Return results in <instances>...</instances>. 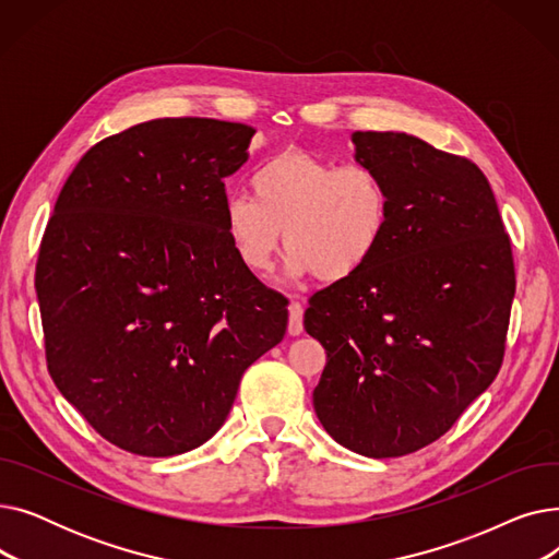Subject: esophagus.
I'll list each match as a JSON object with an SVG mask.
<instances>
[{
	"mask_svg": "<svg viewBox=\"0 0 559 559\" xmlns=\"http://www.w3.org/2000/svg\"><path fill=\"white\" fill-rule=\"evenodd\" d=\"M289 335H301L304 333V306L299 301L289 304V324H287Z\"/></svg>",
	"mask_w": 559,
	"mask_h": 559,
	"instance_id": "obj_1",
	"label": "esophagus"
}]
</instances>
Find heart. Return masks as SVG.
<instances>
[{
  "label": "heart",
  "mask_w": 559,
  "mask_h": 559,
  "mask_svg": "<svg viewBox=\"0 0 559 559\" xmlns=\"http://www.w3.org/2000/svg\"><path fill=\"white\" fill-rule=\"evenodd\" d=\"M251 197H228L224 233L249 272H267L283 242L287 274L321 283L358 276L383 249L392 192L373 167L344 165L304 150L270 156L251 174Z\"/></svg>",
  "instance_id": "heart-1"
}]
</instances>
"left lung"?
I'll use <instances>...</instances> for the list:
<instances>
[{
    "label": "left lung",
    "mask_w": 559,
    "mask_h": 559,
    "mask_svg": "<svg viewBox=\"0 0 559 559\" xmlns=\"http://www.w3.org/2000/svg\"><path fill=\"white\" fill-rule=\"evenodd\" d=\"M392 192L388 240L304 314L326 348L317 419L344 449L401 457L442 437L503 365L514 260L485 174L394 131H356Z\"/></svg>",
    "instance_id": "obj_1"
}]
</instances>
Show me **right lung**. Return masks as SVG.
<instances>
[{
  "label": "right lung",
  "mask_w": 559,
  "mask_h": 559,
  "mask_svg": "<svg viewBox=\"0 0 559 559\" xmlns=\"http://www.w3.org/2000/svg\"><path fill=\"white\" fill-rule=\"evenodd\" d=\"M255 129L163 117L97 142L45 228L36 292L53 383L110 444L169 457L222 428L287 329L224 233Z\"/></svg>",
  "instance_id": "add662e5"
}]
</instances>
